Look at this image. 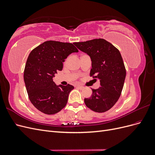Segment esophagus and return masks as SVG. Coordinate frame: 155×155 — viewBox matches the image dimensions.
Here are the masks:
<instances>
[{
    "label": "esophagus",
    "instance_id": "1",
    "mask_svg": "<svg viewBox=\"0 0 155 155\" xmlns=\"http://www.w3.org/2000/svg\"><path fill=\"white\" fill-rule=\"evenodd\" d=\"M76 87H78V88H79L80 89H83V88H84V87H83V86H81V85H77Z\"/></svg>",
    "mask_w": 155,
    "mask_h": 155
}]
</instances>
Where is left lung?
I'll return each instance as SVG.
<instances>
[{"label":"left lung","instance_id":"1","mask_svg":"<svg viewBox=\"0 0 155 155\" xmlns=\"http://www.w3.org/2000/svg\"><path fill=\"white\" fill-rule=\"evenodd\" d=\"M74 45L91 59L90 75L100 79L101 87L92 89V94L84 101L87 107L104 112L113 107L122 91L126 70L120 51L104 39L74 43Z\"/></svg>","mask_w":155,"mask_h":155}]
</instances>
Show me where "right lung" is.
Instances as JSON below:
<instances>
[{
  "label": "right lung",
  "instance_id": "add662e5",
  "mask_svg": "<svg viewBox=\"0 0 155 155\" xmlns=\"http://www.w3.org/2000/svg\"><path fill=\"white\" fill-rule=\"evenodd\" d=\"M78 50L72 43L48 41L33 50L27 59L24 80L34 106L46 114H54L66 106L74 87L56 85L53 78L63 70L64 59Z\"/></svg>",
  "mask_w": 155,
  "mask_h": 155
}]
</instances>
